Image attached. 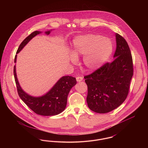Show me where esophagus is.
Segmentation results:
<instances>
[{
    "mask_svg": "<svg viewBox=\"0 0 148 148\" xmlns=\"http://www.w3.org/2000/svg\"><path fill=\"white\" fill-rule=\"evenodd\" d=\"M76 80H77V81L78 82H81V81L83 80V77H76Z\"/></svg>",
    "mask_w": 148,
    "mask_h": 148,
    "instance_id": "esophagus-1",
    "label": "esophagus"
}]
</instances>
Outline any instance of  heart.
I'll use <instances>...</instances> for the list:
<instances>
[{"label": "heart", "mask_w": 148, "mask_h": 148, "mask_svg": "<svg viewBox=\"0 0 148 148\" xmlns=\"http://www.w3.org/2000/svg\"><path fill=\"white\" fill-rule=\"evenodd\" d=\"M113 43L108 38L89 34L77 37L73 41L72 53L75 56H83V63L88 71H93L102 66L113 52ZM73 63L77 58L71 56Z\"/></svg>", "instance_id": "obj_1"}]
</instances>
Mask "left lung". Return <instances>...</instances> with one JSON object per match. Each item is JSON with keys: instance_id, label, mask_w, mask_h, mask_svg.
<instances>
[{"instance_id": "left-lung-1", "label": "left lung", "mask_w": 148, "mask_h": 148, "mask_svg": "<svg viewBox=\"0 0 148 148\" xmlns=\"http://www.w3.org/2000/svg\"><path fill=\"white\" fill-rule=\"evenodd\" d=\"M115 36L114 60L84 77L88 86L86 102L95 113H108L117 108L125 101L129 91L133 75L132 53L125 39L118 33Z\"/></svg>"}]
</instances>
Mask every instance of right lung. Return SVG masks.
Masks as SVG:
<instances>
[{"mask_svg":"<svg viewBox=\"0 0 148 148\" xmlns=\"http://www.w3.org/2000/svg\"><path fill=\"white\" fill-rule=\"evenodd\" d=\"M41 32L35 31L28 35L20 44L16 54L35 36ZM50 30L45 32L49 35ZM16 55L15 56L14 63L16 61ZM14 75L18 93L21 100L34 113L43 116H53L62 113L66 108L68 94L73 86L77 84L75 77L64 76L61 77L54 86L44 95L40 97H34L24 92L18 82L16 74L15 65L14 66Z\"/></svg>","mask_w":148,"mask_h":148,"instance_id":"obj_1","label":"right lung"}]
</instances>
